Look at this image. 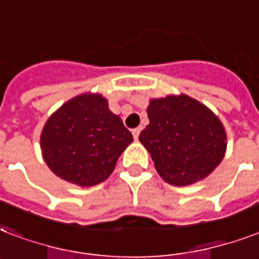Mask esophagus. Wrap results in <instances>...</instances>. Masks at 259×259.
<instances>
[{"instance_id":"34e87169","label":"esophagus","mask_w":259,"mask_h":259,"mask_svg":"<svg viewBox=\"0 0 259 259\" xmlns=\"http://www.w3.org/2000/svg\"><path fill=\"white\" fill-rule=\"evenodd\" d=\"M139 134H140V128L139 127L134 128V130H132V135H134L135 140L138 139V138H139Z\"/></svg>"}]
</instances>
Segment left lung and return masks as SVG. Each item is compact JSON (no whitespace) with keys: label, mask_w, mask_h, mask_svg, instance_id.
<instances>
[{"label":"left lung","mask_w":259,"mask_h":259,"mask_svg":"<svg viewBox=\"0 0 259 259\" xmlns=\"http://www.w3.org/2000/svg\"><path fill=\"white\" fill-rule=\"evenodd\" d=\"M150 124L139 140L166 182L184 186L211 174L224 157L227 136L222 121L197 100L181 94L152 98Z\"/></svg>","instance_id":"1"}]
</instances>
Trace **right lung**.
Masks as SVG:
<instances>
[{
  "mask_svg": "<svg viewBox=\"0 0 259 259\" xmlns=\"http://www.w3.org/2000/svg\"><path fill=\"white\" fill-rule=\"evenodd\" d=\"M134 138L101 94L65 102L47 120L40 147L47 166L67 182L85 186L105 181Z\"/></svg>",
  "mask_w": 259,
  "mask_h": 259,
  "instance_id": "right-lung-1",
  "label": "right lung"
}]
</instances>
